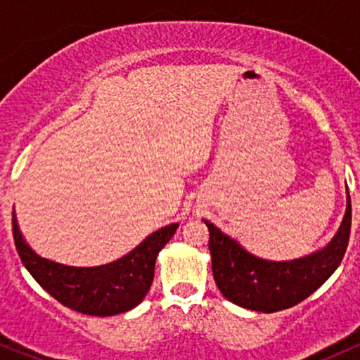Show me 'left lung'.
Here are the masks:
<instances>
[{
	"mask_svg": "<svg viewBox=\"0 0 360 360\" xmlns=\"http://www.w3.org/2000/svg\"><path fill=\"white\" fill-rule=\"evenodd\" d=\"M205 223L213 278L221 295L252 311L274 313L307 300L337 271L349 245L352 206L347 191L345 217L333 240L325 249L292 260L260 259L213 223Z\"/></svg>",
	"mask_w": 360,
	"mask_h": 360,
	"instance_id": "1",
	"label": "left lung"
}]
</instances>
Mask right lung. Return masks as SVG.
<instances>
[{
    "mask_svg": "<svg viewBox=\"0 0 360 360\" xmlns=\"http://www.w3.org/2000/svg\"><path fill=\"white\" fill-rule=\"evenodd\" d=\"M177 223L162 226L122 259L96 267H74L40 257L25 242L13 212V238L27 271L49 295L74 311L111 316L135 308L154 281L155 259L176 233Z\"/></svg>",
    "mask_w": 360,
    "mask_h": 360,
    "instance_id": "obj_1",
    "label": "right lung"
}]
</instances>
